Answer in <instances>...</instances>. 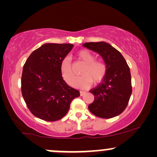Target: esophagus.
<instances>
[{"label":"esophagus","mask_w":157,"mask_h":157,"mask_svg":"<svg viewBox=\"0 0 157 157\" xmlns=\"http://www.w3.org/2000/svg\"><path fill=\"white\" fill-rule=\"evenodd\" d=\"M85 94H86V91H80V96H83Z\"/></svg>","instance_id":"esophagus-1"}]
</instances>
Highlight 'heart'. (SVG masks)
<instances>
[{
    "label": "heart",
    "instance_id": "1",
    "mask_svg": "<svg viewBox=\"0 0 157 157\" xmlns=\"http://www.w3.org/2000/svg\"><path fill=\"white\" fill-rule=\"evenodd\" d=\"M77 59L81 63L84 64L80 69L82 76L73 82L75 78V73L72 63L68 57H65L60 63V72L64 80L68 85L77 88L86 89L90 86L92 81L99 83L105 78L107 74V65L103 60H95L96 57L88 50H80L77 53Z\"/></svg>",
    "mask_w": 157,
    "mask_h": 157
}]
</instances>
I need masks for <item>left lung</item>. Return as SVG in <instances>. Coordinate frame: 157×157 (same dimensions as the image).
Instances as JSON below:
<instances>
[{
  "instance_id": "1",
  "label": "left lung",
  "mask_w": 157,
  "mask_h": 157,
  "mask_svg": "<svg viewBox=\"0 0 157 157\" xmlns=\"http://www.w3.org/2000/svg\"><path fill=\"white\" fill-rule=\"evenodd\" d=\"M85 47L97 52L107 65V74L97 87L90 90L94 100L89 109L98 117L109 119L123 112L132 93L129 66L118 50L105 42L86 43Z\"/></svg>"
}]
</instances>
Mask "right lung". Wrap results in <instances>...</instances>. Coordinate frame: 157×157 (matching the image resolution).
<instances>
[{
	"label": "right lung",
	"mask_w": 157,
	"mask_h": 157,
	"mask_svg": "<svg viewBox=\"0 0 157 157\" xmlns=\"http://www.w3.org/2000/svg\"><path fill=\"white\" fill-rule=\"evenodd\" d=\"M71 44H46L35 50L23 68L21 92L27 107L45 121L60 120L80 91L66 84L60 63L72 49Z\"/></svg>",
	"instance_id": "1"
}]
</instances>
